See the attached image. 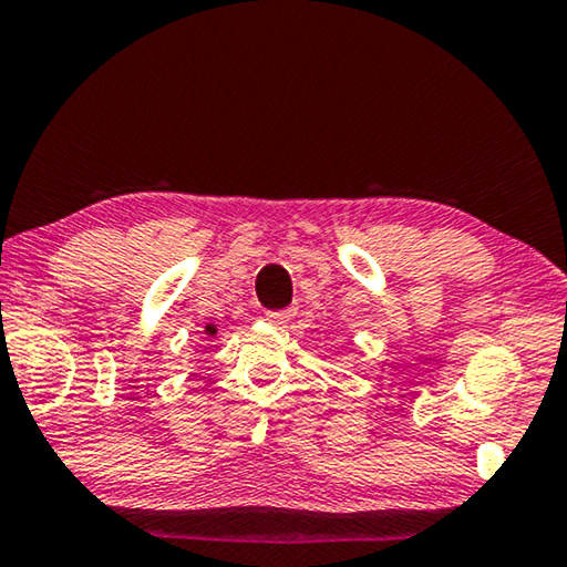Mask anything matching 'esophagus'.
<instances>
[{
  "mask_svg": "<svg viewBox=\"0 0 567 567\" xmlns=\"http://www.w3.org/2000/svg\"><path fill=\"white\" fill-rule=\"evenodd\" d=\"M296 316V311L293 309H284V311H266V321H271V323H286V321H291Z\"/></svg>",
  "mask_w": 567,
  "mask_h": 567,
  "instance_id": "34e87169",
  "label": "esophagus"
}]
</instances>
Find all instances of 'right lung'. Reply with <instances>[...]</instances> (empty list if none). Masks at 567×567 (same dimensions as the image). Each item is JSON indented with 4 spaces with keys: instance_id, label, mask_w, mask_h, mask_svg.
I'll return each instance as SVG.
<instances>
[{
    "instance_id": "1",
    "label": "right lung",
    "mask_w": 567,
    "mask_h": 567,
    "mask_svg": "<svg viewBox=\"0 0 567 567\" xmlns=\"http://www.w3.org/2000/svg\"><path fill=\"white\" fill-rule=\"evenodd\" d=\"M204 336H206V339H214V336H216V326H214V323H206V326H204Z\"/></svg>"
}]
</instances>
